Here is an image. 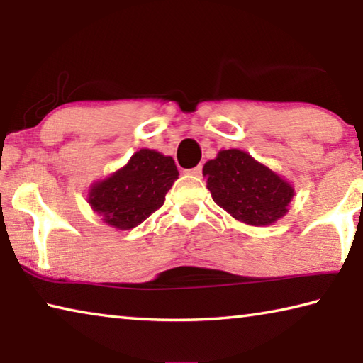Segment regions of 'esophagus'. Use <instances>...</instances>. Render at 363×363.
<instances>
[{"label":"esophagus","instance_id":"obj_1","mask_svg":"<svg viewBox=\"0 0 363 363\" xmlns=\"http://www.w3.org/2000/svg\"><path fill=\"white\" fill-rule=\"evenodd\" d=\"M186 173H187V174H192V176H196V177H200V176H201V173H203V167H201V164H199V167L187 169Z\"/></svg>","mask_w":363,"mask_h":363}]
</instances>
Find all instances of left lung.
<instances>
[{
	"label": "left lung",
	"mask_w": 363,
	"mask_h": 363,
	"mask_svg": "<svg viewBox=\"0 0 363 363\" xmlns=\"http://www.w3.org/2000/svg\"><path fill=\"white\" fill-rule=\"evenodd\" d=\"M213 200L250 225H267L286 213L293 187L242 150H220L203 167Z\"/></svg>",
	"instance_id": "1"
}]
</instances>
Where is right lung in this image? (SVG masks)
Wrapping results in <instances>:
<instances>
[{
  "label": "right lung",
  "instance_id": "1",
  "mask_svg": "<svg viewBox=\"0 0 363 363\" xmlns=\"http://www.w3.org/2000/svg\"><path fill=\"white\" fill-rule=\"evenodd\" d=\"M177 176L173 158L140 149L125 168L91 189L89 205L107 224L121 230L133 229L163 206Z\"/></svg>",
  "mask_w": 363,
  "mask_h": 363
}]
</instances>
